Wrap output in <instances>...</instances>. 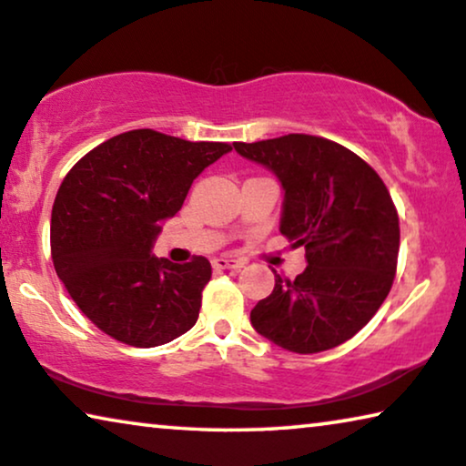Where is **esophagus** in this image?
Returning <instances> with one entry per match:
<instances>
[{"mask_svg":"<svg viewBox=\"0 0 466 466\" xmlns=\"http://www.w3.org/2000/svg\"><path fill=\"white\" fill-rule=\"evenodd\" d=\"M213 268L215 269H240L242 268V261L238 259H232V257H215L213 259Z\"/></svg>","mask_w":466,"mask_h":466,"instance_id":"esophagus-1","label":"esophagus"}]
</instances>
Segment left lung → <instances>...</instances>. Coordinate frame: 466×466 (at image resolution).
Returning a JSON list of instances; mask_svg holds the SVG:
<instances>
[{"label":"left lung","instance_id":"obj_1","mask_svg":"<svg viewBox=\"0 0 466 466\" xmlns=\"http://www.w3.org/2000/svg\"><path fill=\"white\" fill-rule=\"evenodd\" d=\"M234 148L280 179V232L308 257L295 280L276 274L272 295L251 309L253 329L295 353L350 341L383 305L398 269L400 218L385 182L356 152L320 136Z\"/></svg>","mask_w":466,"mask_h":466}]
</instances>
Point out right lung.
<instances>
[{
	"label": "right lung",
	"mask_w": 466,
	"mask_h": 466,
	"mask_svg": "<svg viewBox=\"0 0 466 466\" xmlns=\"http://www.w3.org/2000/svg\"><path fill=\"white\" fill-rule=\"evenodd\" d=\"M155 129L125 131L66 173L52 207V261L77 308L131 347L165 345L198 320L211 280L205 257L177 266L150 247L198 173L230 152Z\"/></svg>",
	"instance_id": "right-lung-1"
}]
</instances>
